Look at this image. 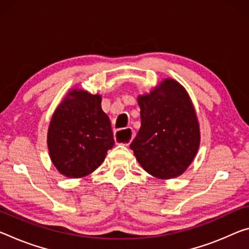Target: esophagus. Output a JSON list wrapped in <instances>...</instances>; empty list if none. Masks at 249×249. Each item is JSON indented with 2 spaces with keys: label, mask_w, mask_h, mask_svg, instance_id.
<instances>
[{
  "label": "esophagus",
  "mask_w": 249,
  "mask_h": 249,
  "mask_svg": "<svg viewBox=\"0 0 249 249\" xmlns=\"http://www.w3.org/2000/svg\"><path fill=\"white\" fill-rule=\"evenodd\" d=\"M133 140V129L127 128L126 131H118L115 134V141L118 144L127 146Z\"/></svg>",
  "instance_id": "esophagus-1"
}]
</instances>
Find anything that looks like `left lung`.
<instances>
[{"instance_id":"obj_1","label":"left lung","mask_w":249,"mask_h":249,"mask_svg":"<svg viewBox=\"0 0 249 249\" xmlns=\"http://www.w3.org/2000/svg\"><path fill=\"white\" fill-rule=\"evenodd\" d=\"M141 128L131 149L141 166L160 179L174 178L192 164L200 143L192 100L183 86L166 78L137 97Z\"/></svg>"}]
</instances>
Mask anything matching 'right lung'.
Segmentation results:
<instances>
[{
	"label": "right lung",
	"instance_id": "right-lung-1",
	"mask_svg": "<svg viewBox=\"0 0 249 249\" xmlns=\"http://www.w3.org/2000/svg\"><path fill=\"white\" fill-rule=\"evenodd\" d=\"M102 97L74 89L57 106L50 122L47 147L62 175L80 178L103 163L114 146L112 126L101 106Z\"/></svg>",
	"mask_w": 249,
	"mask_h": 249
}]
</instances>
